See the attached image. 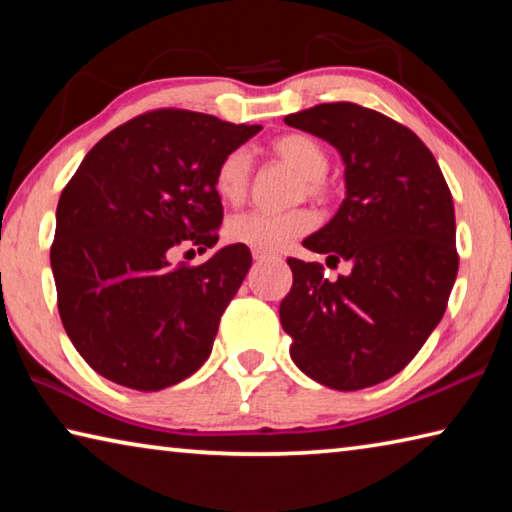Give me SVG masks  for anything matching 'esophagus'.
I'll list each match as a JSON object with an SVG mask.
<instances>
[{"instance_id":"34e87169","label":"esophagus","mask_w":512,"mask_h":512,"mask_svg":"<svg viewBox=\"0 0 512 512\" xmlns=\"http://www.w3.org/2000/svg\"><path fill=\"white\" fill-rule=\"evenodd\" d=\"M253 257H255V262H268V259H273V255L264 253V250H253Z\"/></svg>"}]
</instances>
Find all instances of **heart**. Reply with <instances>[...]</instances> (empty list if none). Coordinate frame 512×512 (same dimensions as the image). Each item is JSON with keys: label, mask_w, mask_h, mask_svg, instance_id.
<instances>
[{"label": "heart", "mask_w": 512, "mask_h": 512, "mask_svg": "<svg viewBox=\"0 0 512 512\" xmlns=\"http://www.w3.org/2000/svg\"><path fill=\"white\" fill-rule=\"evenodd\" d=\"M271 151L277 160L289 164L293 171H298L307 183L309 194L323 192V178L329 169L327 151L314 137L291 133L282 135L273 142ZM250 183V155L246 149L230 151L219 162L214 171V192L223 203H239L248 192ZM314 225L311 214L305 210L293 212H246L239 214L228 223V239L235 244L248 246L253 250H273L287 248L293 239L305 235Z\"/></svg>", "instance_id": "heart-1"}]
</instances>
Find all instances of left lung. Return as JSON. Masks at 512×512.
<instances>
[{
  "mask_svg": "<svg viewBox=\"0 0 512 512\" xmlns=\"http://www.w3.org/2000/svg\"><path fill=\"white\" fill-rule=\"evenodd\" d=\"M284 121L341 153L343 203L302 246L350 273L329 282L320 264L289 257L282 329L307 377L359 391L397 375L443 318L458 273L454 201L420 137L381 112L341 101Z\"/></svg>",
  "mask_w": 512,
  "mask_h": 512,
  "instance_id": "left-lung-1",
  "label": "left lung"
}]
</instances>
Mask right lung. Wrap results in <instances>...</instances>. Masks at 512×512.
Here are the masks:
<instances>
[{
  "mask_svg": "<svg viewBox=\"0 0 512 512\" xmlns=\"http://www.w3.org/2000/svg\"><path fill=\"white\" fill-rule=\"evenodd\" d=\"M259 131L203 112H146L94 144L63 189L51 246L58 311L101 377L162 391L210 357L253 257L241 244L201 266H171L169 255L216 244L214 171Z\"/></svg>",
  "mask_w": 512,
  "mask_h": 512,
  "instance_id": "1",
  "label": "right lung"
}]
</instances>
